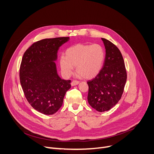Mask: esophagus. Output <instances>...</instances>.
<instances>
[{"instance_id": "esophagus-1", "label": "esophagus", "mask_w": 154, "mask_h": 154, "mask_svg": "<svg viewBox=\"0 0 154 154\" xmlns=\"http://www.w3.org/2000/svg\"><path fill=\"white\" fill-rule=\"evenodd\" d=\"M79 83V81H78V80H73L71 82V85L72 86H75L76 85H78Z\"/></svg>"}]
</instances>
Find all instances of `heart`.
<instances>
[{"instance_id": "1", "label": "heart", "mask_w": 154, "mask_h": 154, "mask_svg": "<svg viewBox=\"0 0 154 154\" xmlns=\"http://www.w3.org/2000/svg\"><path fill=\"white\" fill-rule=\"evenodd\" d=\"M66 57L60 58V66L64 75L69 76L76 66L77 72L85 79H93L100 71L105 52L99 45H76L66 52Z\"/></svg>"}]
</instances>
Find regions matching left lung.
<instances>
[{
    "instance_id": "obj_1",
    "label": "left lung",
    "mask_w": 154,
    "mask_h": 154,
    "mask_svg": "<svg viewBox=\"0 0 154 154\" xmlns=\"http://www.w3.org/2000/svg\"><path fill=\"white\" fill-rule=\"evenodd\" d=\"M105 48L103 67L95 78L87 82L88 101L97 111L103 112L112 108L121 99L127 80V72L119 49L105 38Z\"/></svg>"
}]
</instances>
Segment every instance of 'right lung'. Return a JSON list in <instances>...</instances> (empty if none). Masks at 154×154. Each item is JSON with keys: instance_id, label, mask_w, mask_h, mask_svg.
<instances>
[{"instance_id": "add662e5", "label": "right lung", "mask_w": 154, "mask_h": 154, "mask_svg": "<svg viewBox=\"0 0 154 154\" xmlns=\"http://www.w3.org/2000/svg\"><path fill=\"white\" fill-rule=\"evenodd\" d=\"M69 37L43 39L34 42L24 54L19 79L25 97L31 106L44 115H53L61 106L71 80L57 74L54 61L63 44Z\"/></svg>"}]
</instances>
